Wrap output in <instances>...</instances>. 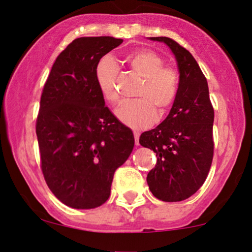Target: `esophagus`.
Instances as JSON below:
<instances>
[{
	"label": "esophagus",
	"mask_w": 252,
	"mask_h": 252,
	"mask_svg": "<svg viewBox=\"0 0 252 252\" xmlns=\"http://www.w3.org/2000/svg\"><path fill=\"white\" fill-rule=\"evenodd\" d=\"M133 136H135V140H136V145H139V136H140V133H139V131H133Z\"/></svg>",
	"instance_id": "obj_1"
}]
</instances>
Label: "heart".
<instances>
[{
	"label": "heart",
	"instance_id": "heart-1",
	"mask_svg": "<svg viewBox=\"0 0 252 252\" xmlns=\"http://www.w3.org/2000/svg\"><path fill=\"white\" fill-rule=\"evenodd\" d=\"M126 61L136 75L143 78L137 96L132 101H123L115 110L121 122L133 129H143L156 122L159 109L166 112L179 93V72L175 68L163 65V59L151 49H136L126 55ZM119 68L110 56L98 61L94 78L102 99L109 103L119 100L116 77Z\"/></svg>",
	"mask_w": 252,
	"mask_h": 252
}]
</instances>
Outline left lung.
<instances>
[{
	"label": "left lung",
	"mask_w": 252,
	"mask_h": 252,
	"mask_svg": "<svg viewBox=\"0 0 252 252\" xmlns=\"http://www.w3.org/2000/svg\"><path fill=\"white\" fill-rule=\"evenodd\" d=\"M166 43L175 56L179 93L172 109L157 128L143 132L139 144L157 153V165L147 174L156 198L181 202L205 182L213 159L214 110L209 85L198 63L186 48L167 36L150 38Z\"/></svg>",
	"instance_id": "8db88e82"
}]
</instances>
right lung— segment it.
I'll list each match as a JSON object with an SVG mask.
<instances>
[{
    "label": "right lung",
    "mask_w": 252,
    "mask_h": 252,
    "mask_svg": "<svg viewBox=\"0 0 252 252\" xmlns=\"http://www.w3.org/2000/svg\"><path fill=\"white\" fill-rule=\"evenodd\" d=\"M123 42L113 36L75 39L54 62L36 119L41 169L47 186L66 206L95 209L107 202L115 170L135 138L100 94L96 63Z\"/></svg>",
    "instance_id": "obj_1"
}]
</instances>
